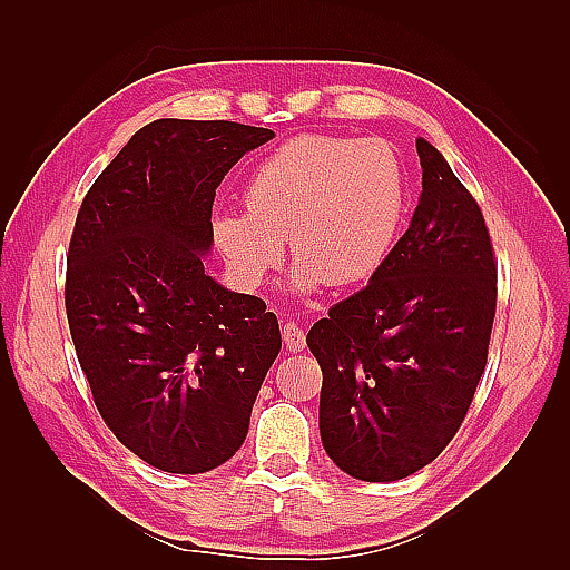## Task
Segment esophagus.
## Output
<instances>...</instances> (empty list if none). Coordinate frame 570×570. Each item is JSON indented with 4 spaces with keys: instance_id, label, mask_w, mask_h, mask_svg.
<instances>
[{
    "instance_id": "obj_1",
    "label": "esophagus",
    "mask_w": 570,
    "mask_h": 570,
    "mask_svg": "<svg viewBox=\"0 0 570 570\" xmlns=\"http://www.w3.org/2000/svg\"><path fill=\"white\" fill-rule=\"evenodd\" d=\"M282 335H284V345L288 353H301L306 347V331L304 325H298L294 321H286L282 325Z\"/></svg>"
}]
</instances>
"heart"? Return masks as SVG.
<instances>
[{"label": "heart", "mask_w": 570, "mask_h": 570, "mask_svg": "<svg viewBox=\"0 0 570 570\" xmlns=\"http://www.w3.org/2000/svg\"><path fill=\"white\" fill-rule=\"evenodd\" d=\"M245 213L213 217V239L245 286L284 257L298 262L301 292L353 286L380 269L404 215V174L390 144L331 135L284 141L242 186Z\"/></svg>", "instance_id": "heart-1"}]
</instances>
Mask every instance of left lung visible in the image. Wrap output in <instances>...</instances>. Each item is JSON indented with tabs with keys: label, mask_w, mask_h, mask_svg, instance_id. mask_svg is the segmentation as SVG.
Returning <instances> with one entry per match:
<instances>
[{
	"label": "left lung",
	"mask_w": 570,
	"mask_h": 570,
	"mask_svg": "<svg viewBox=\"0 0 570 570\" xmlns=\"http://www.w3.org/2000/svg\"><path fill=\"white\" fill-rule=\"evenodd\" d=\"M423 190L370 284L306 343L323 372L321 439L347 475L392 482L429 465L465 421L488 365L498 259L472 193L416 139Z\"/></svg>",
	"instance_id": "left-lung-1"
}]
</instances>
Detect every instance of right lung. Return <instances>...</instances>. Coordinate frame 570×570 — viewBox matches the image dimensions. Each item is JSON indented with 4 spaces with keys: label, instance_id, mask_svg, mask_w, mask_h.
Returning <instances> with one entry per match:
<instances>
[{
    "label": "right lung",
    "instance_id": "right-lung-1",
    "mask_svg": "<svg viewBox=\"0 0 570 570\" xmlns=\"http://www.w3.org/2000/svg\"><path fill=\"white\" fill-rule=\"evenodd\" d=\"M272 129L156 119L85 193L70 235L66 316L92 402L119 443L178 475L245 443L282 350L274 313L205 274L225 174Z\"/></svg>",
    "mask_w": 570,
    "mask_h": 570
}]
</instances>
